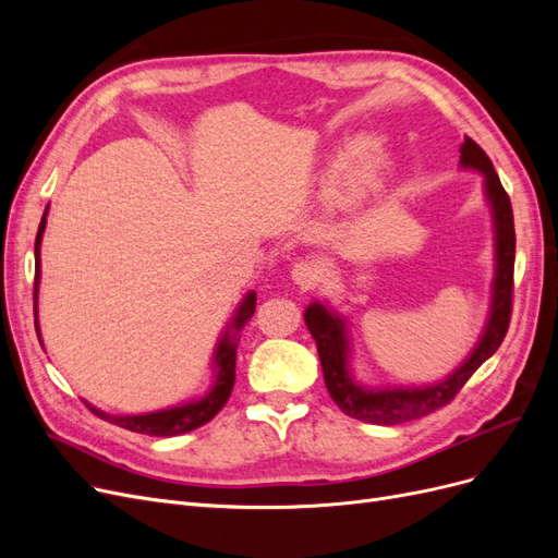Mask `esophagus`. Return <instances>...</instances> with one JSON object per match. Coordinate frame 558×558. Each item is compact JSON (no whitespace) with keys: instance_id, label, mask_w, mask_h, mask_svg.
I'll return each instance as SVG.
<instances>
[{"instance_id":"obj_1","label":"esophagus","mask_w":558,"mask_h":558,"mask_svg":"<svg viewBox=\"0 0 558 558\" xmlns=\"http://www.w3.org/2000/svg\"><path fill=\"white\" fill-rule=\"evenodd\" d=\"M320 275H324V267H320L316 260H298L291 269V279L300 286L302 291H312L314 286L320 281Z\"/></svg>"}]
</instances>
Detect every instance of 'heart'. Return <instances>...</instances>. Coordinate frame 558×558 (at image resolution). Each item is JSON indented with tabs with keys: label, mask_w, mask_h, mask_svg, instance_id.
Masks as SVG:
<instances>
[{
	"label": "heart",
	"mask_w": 558,
	"mask_h": 558,
	"mask_svg": "<svg viewBox=\"0 0 558 558\" xmlns=\"http://www.w3.org/2000/svg\"><path fill=\"white\" fill-rule=\"evenodd\" d=\"M373 165H375V160H373V156H365L363 158V162H361V167H359V181H365L367 177H369V172H373Z\"/></svg>",
	"instance_id": "obj_1"
}]
</instances>
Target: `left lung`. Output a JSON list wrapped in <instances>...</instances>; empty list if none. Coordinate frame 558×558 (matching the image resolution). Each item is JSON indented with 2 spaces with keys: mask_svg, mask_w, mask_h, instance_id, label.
Instances as JSON below:
<instances>
[{
  "mask_svg": "<svg viewBox=\"0 0 558 558\" xmlns=\"http://www.w3.org/2000/svg\"><path fill=\"white\" fill-rule=\"evenodd\" d=\"M461 165L475 167L486 179V195L494 207L496 218V283H494V305L492 316L484 330L482 342L472 351V356L456 369V373L428 388H393V391H365V388L351 381L347 373V337L344 324L332 316L326 307L314 302L305 312L307 328L316 340L320 367L330 398L347 416L367 424L393 426L428 416L459 396L465 381L477 373V367L492 359L502 344L512 318V295H514V216L510 195L505 193L502 183L494 170V162L484 154V148L470 140L461 144Z\"/></svg>",
  "mask_w": 558,
  "mask_h": 558,
  "instance_id": "left-lung-1",
  "label": "left lung"
}]
</instances>
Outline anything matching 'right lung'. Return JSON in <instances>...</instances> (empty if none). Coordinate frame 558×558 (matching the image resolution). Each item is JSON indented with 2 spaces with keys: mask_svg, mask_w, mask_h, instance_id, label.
Here are the masks:
<instances>
[{
  "mask_svg": "<svg viewBox=\"0 0 558 558\" xmlns=\"http://www.w3.org/2000/svg\"><path fill=\"white\" fill-rule=\"evenodd\" d=\"M48 211V209H46ZM46 228V214L39 223V232L35 240V312H37V286H39V246H41V234ZM253 310H256V293H248L246 300L242 302V307L238 310L232 318V330L238 335V330L251 318ZM39 335V326H37ZM232 332H226L221 344H218L216 351V365H218V377L216 386L211 388V393L207 398H202L197 402L183 404V408L174 410H165V412H154V414H140V416H111L107 412L95 410L93 404H88V410L97 414L99 418L109 421V424H116L121 428H128L132 433H142V435H156V437H172L195 430L199 426H205L207 421H211L218 412H221L223 404L230 398V391L234 386V361H238V340H234Z\"/></svg>",
  "mask_w": 558,
  "mask_h": 558,
  "instance_id": "add662e5",
  "label": "right lung"
}]
</instances>
